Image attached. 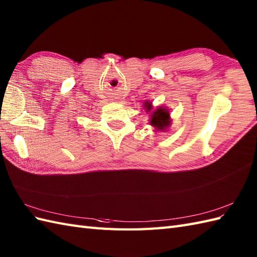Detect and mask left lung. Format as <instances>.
Here are the masks:
<instances>
[{
	"label": "left lung",
	"mask_w": 257,
	"mask_h": 257,
	"mask_svg": "<svg viewBox=\"0 0 257 257\" xmlns=\"http://www.w3.org/2000/svg\"><path fill=\"white\" fill-rule=\"evenodd\" d=\"M144 108L147 112H150V119L149 123L151 127H154L156 132H166V130L170 127L171 124V118L170 112L167 107L159 106L157 109L152 110V102L146 100L144 103Z\"/></svg>",
	"instance_id": "obj_1"
}]
</instances>
